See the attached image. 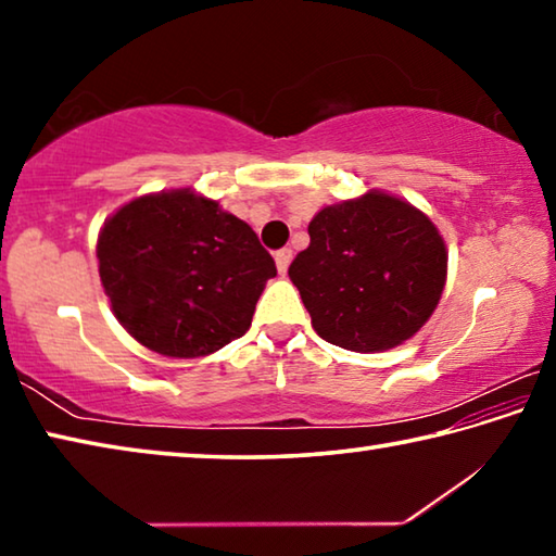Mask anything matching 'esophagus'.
<instances>
[{
	"label": "esophagus",
	"mask_w": 556,
	"mask_h": 556,
	"mask_svg": "<svg viewBox=\"0 0 556 556\" xmlns=\"http://www.w3.org/2000/svg\"><path fill=\"white\" fill-rule=\"evenodd\" d=\"M291 250L289 248H285V250H279L277 255H275V262H277V269H279V275H287V269H289V265H291Z\"/></svg>",
	"instance_id": "34e87169"
}]
</instances>
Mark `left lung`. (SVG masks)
<instances>
[{
	"instance_id": "left-lung-1",
	"label": "left lung",
	"mask_w": 556,
	"mask_h": 556,
	"mask_svg": "<svg viewBox=\"0 0 556 556\" xmlns=\"http://www.w3.org/2000/svg\"><path fill=\"white\" fill-rule=\"evenodd\" d=\"M291 262L314 331L345 351H390L429 321L446 287L448 252L427 213L370 188L318 211Z\"/></svg>"
}]
</instances>
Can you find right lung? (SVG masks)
<instances>
[{
    "label": "right lung",
    "instance_id": "obj_1",
    "mask_svg": "<svg viewBox=\"0 0 556 556\" xmlns=\"http://www.w3.org/2000/svg\"><path fill=\"white\" fill-rule=\"evenodd\" d=\"M98 269L122 328L166 357L211 355L244 336L277 275L255 230L193 188L139 195L112 213Z\"/></svg>",
    "mask_w": 556,
    "mask_h": 556
}]
</instances>
